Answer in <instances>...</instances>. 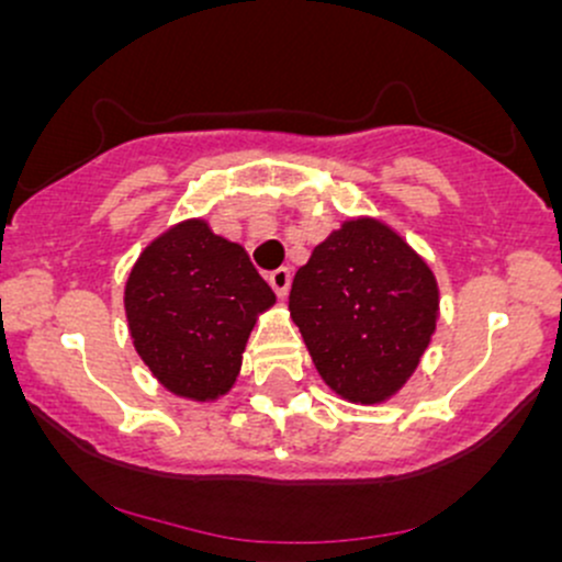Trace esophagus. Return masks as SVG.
I'll list each match as a JSON object with an SVG mask.
<instances>
[{
  "label": "esophagus",
  "mask_w": 562,
  "mask_h": 562,
  "mask_svg": "<svg viewBox=\"0 0 562 562\" xmlns=\"http://www.w3.org/2000/svg\"><path fill=\"white\" fill-rule=\"evenodd\" d=\"M267 280H269V285H272L274 293L280 295V299H285L288 288H290V269L288 267L274 269V272H269Z\"/></svg>",
  "instance_id": "1"
}]
</instances>
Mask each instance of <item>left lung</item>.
I'll list each match as a JSON object with an SVG mask.
<instances>
[{"instance_id":"1","label":"left lung","mask_w":562,"mask_h":562,"mask_svg":"<svg viewBox=\"0 0 562 562\" xmlns=\"http://www.w3.org/2000/svg\"><path fill=\"white\" fill-rule=\"evenodd\" d=\"M430 263L378 216H351L312 250L290 288L319 378L351 404H383L420 367L438 317Z\"/></svg>"}]
</instances>
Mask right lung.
I'll return each mask as SVG.
<instances>
[{"mask_svg": "<svg viewBox=\"0 0 562 562\" xmlns=\"http://www.w3.org/2000/svg\"><path fill=\"white\" fill-rule=\"evenodd\" d=\"M274 303L243 245L200 216L153 237L124 285L134 351L166 391L198 404L232 391L250 330Z\"/></svg>", "mask_w": 562, "mask_h": 562, "instance_id": "obj_1", "label": "right lung"}]
</instances>
